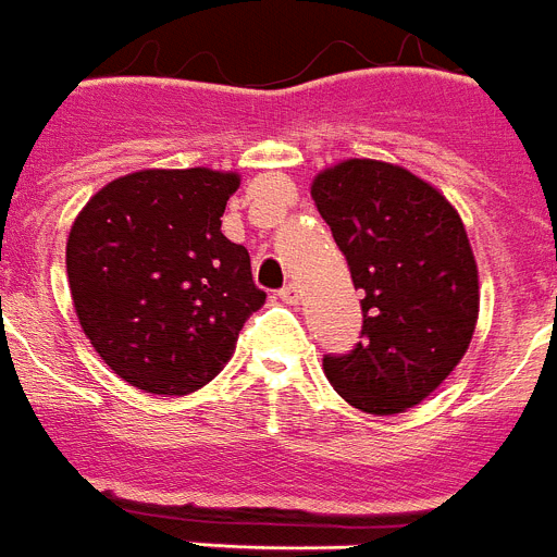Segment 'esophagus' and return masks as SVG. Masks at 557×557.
Returning a JSON list of instances; mask_svg holds the SVG:
<instances>
[{
	"instance_id": "esophagus-1",
	"label": "esophagus",
	"mask_w": 557,
	"mask_h": 557,
	"mask_svg": "<svg viewBox=\"0 0 557 557\" xmlns=\"http://www.w3.org/2000/svg\"><path fill=\"white\" fill-rule=\"evenodd\" d=\"M278 298H282L284 304H298V298H301V289H298V284H284V287L278 289Z\"/></svg>"
}]
</instances>
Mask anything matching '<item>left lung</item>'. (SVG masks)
<instances>
[{
    "mask_svg": "<svg viewBox=\"0 0 557 557\" xmlns=\"http://www.w3.org/2000/svg\"><path fill=\"white\" fill-rule=\"evenodd\" d=\"M312 199L363 289V330L324 374L366 414H400L448 377L479 318V270L462 220L403 165L344 160L312 180Z\"/></svg>",
    "mask_w": 557,
    "mask_h": 557,
    "instance_id": "obj_1",
    "label": "left lung"
}]
</instances>
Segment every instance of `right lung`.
<instances>
[{
    "mask_svg": "<svg viewBox=\"0 0 557 557\" xmlns=\"http://www.w3.org/2000/svg\"><path fill=\"white\" fill-rule=\"evenodd\" d=\"M236 188V171L146 169L103 185L75 216V315L129 386L180 397L211 383L268 298L245 247L222 233Z\"/></svg>",
    "mask_w": 557,
    "mask_h": 557,
    "instance_id": "obj_1",
    "label": "right lung"
}]
</instances>
